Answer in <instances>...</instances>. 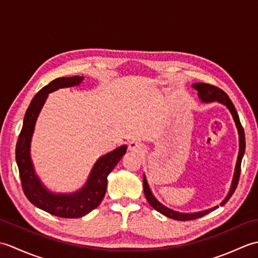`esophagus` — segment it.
Listing matches in <instances>:
<instances>
[{"instance_id":"1","label":"esophagus","mask_w":258,"mask_h":258,"mask_svg":"<svg viewBox=\"0 0 258 258\" xmlns=\"http://www.w3.org/2000/svg\"><path fill=\"white\" fill-rule=\"evenodd\" d=\"M128 150L132 151V152L139 153V152H142V150H143V149H142V144L139 143V142L132 141V142H130V143H128Z\"/></svg>"}]
</instances>
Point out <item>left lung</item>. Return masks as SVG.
<instances>
[{"label":"left lung","mask_w":258,"mask_h":258,"mask_svg":"<svg viewBox=\"0 0 258 258\" xmlns=\"http://www.w3.org/2000/svg\"><path fill=\"white\" fill-rule=\"evenodd\" d=\"M194 87V89L199 92V96L202 100V102H205V103H211V102H218L223 104V105H225L228 109L229 112H231L232 116L234 118V122L235 125H236L237 127V132H238V138H239V151H238V157H237V162H236V167H235V172H234V177H233V182L231 185V189H229L227 196L225 197V200H224L221 203V206L225 205L227 201L231 199L232 195L234 194L235 189L237 187V184H238V180H239V175H240V164H242V160H243V156H244V153H245V133H244V128L242 124H240V120L238 117V114L236 112V109H235L234 104L232 103L231 98L228 97V95L226 94L225 92L223 90L218 89V87L211 85V84H206V83H195L191 85ZM143 187H144V194L147 202L150 203V205L156 210L157 212H160L163 215H165L166 217L169 218H173V220H176V221H190V220H196V218H200L202 216L206 215L212 211H215L218 206H215L213 208H210V210H206V211H202V212H196V213H179L176 211H173L171 208H168L166 206H164L163 204H161L160 202H158L155 196L152 194L151 188L149 186V183H147L145 175H143Z\"/></svg>","instance_id":"1"}]
</instances>
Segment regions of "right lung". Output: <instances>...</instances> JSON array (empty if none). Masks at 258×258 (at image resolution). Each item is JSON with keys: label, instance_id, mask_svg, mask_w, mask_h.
<instances>
[{"label": "right lung", "instance_id": "add662e5", "mask_svg": "<svg viewBox=\"0 0 258 258\" xmlns=\"http://www.w3.org/2000/svg\"><path fill=\"white\" fill-rule=\"evenodd\" d=\"M83 80V76L55 79L33 97L30 106L26 109L23 126L15 149L16 164L19 167L22 188L27 200L41 210L64 218L82 217L101 204L106 193L108 174L117 165L127 149L126 145L119 146L116 150L98 158L85 185L80 190L71 194L52 193L42 184L35 174L30 154L31 140L37 116L44 105L48 93L63 87L79 85Z\"/></svg>", "mask_w": 258, "mask_h": 258}]
</instances>
